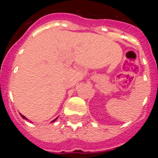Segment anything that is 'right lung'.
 <instances>
[{"label":"right lung","mask_w":158,"mask_h":158,"mask_svg":"<svg viewBox=\"0 0 158 158\" xmlns=\"http://www.w3.org/2000/svg\"><path fill=\"white\" fill-rule=\"evenodd\" d=\"M20 115H21V117H22V118H23V119H26V120H28V119H27V118H26V117H25V116H24V115H22V114H20ZM57 118H58V117H57V118H55V119H54V120H53V121H52V122H51V123L54 122V121L56 120Z\"/></svg>","instance_id":"add662e5"}]
</instances>
